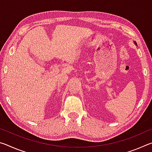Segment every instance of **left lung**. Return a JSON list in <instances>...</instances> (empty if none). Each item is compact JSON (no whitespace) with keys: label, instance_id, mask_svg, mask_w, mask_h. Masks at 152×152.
I'll return each mask as SVG.
<instances>
[{"label":"left lung","instance_id":"8db88e82","mask_svg":"<svg viewBox=\"0 0 152 152\" xmlns=\"http://www.w3.org/2000/svg\"><path fill=\"white\" fill-rule=\"evenodd\" d=\"M134 43H135V45H137V43H136L135 42H134Z\"/></svg>","mask_w":152,"mask_h":152}]
</instances>
